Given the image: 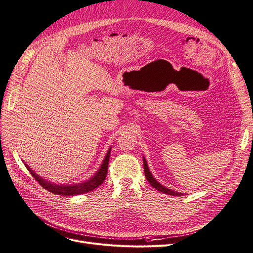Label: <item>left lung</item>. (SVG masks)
<instances>
[{
    "label": "left lung",
    "instance_id": "obj_1",
    "mask_svg": "<svg viewBox=\"0 0 253 253\" xmlns=\"http://www.w3.org/2000/svg\"><path fill=\"white\" fill-rule=\"evenodd\" d=\"M143 167H144L145 178L147 179V181L150 182V184H151L154 188H156L157 190H159V191H162V193H164V194L170 195V196H182V195H183V194H181V193H177V191H173V190H171V189H169V188H168V187H165V186L161 185L160 183L153 177L152 172H151L150 169H149V167H147V163H146V160H145L144 157H143Z\"/></svg>",
    "mask_w": 253,
    "mask_h": 253
}]
</instances>
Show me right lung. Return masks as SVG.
Returning a JSON list of instances; mask_svg holds the SVG:
<instances>
[{"instance_id":"obj_1","label":"right lung","mask_w":253,"mask_h":253,"mask_svg":"<svg viewBox=\"0 0 253 253\" xmlns=\"http://www.w3.org/2000/svg\"><path fill=\"white\" fill-rule=\"evenodd\" d=\"M110 154H111V149H109L106 157L102 161V164L100 169L97 170V172L95 175L90 178L89 180H86L84 182L82 183H77V184H72V185H58V184H54V183H51L49 181H46L45 179L41 178L39 175H37L27 164H25V167L28 169L29 172L32 175V177L36 179L40 184L46 188L47 190H49L50 193L55 194V195H59V196H75V195H82V194H85L89 193V191L97 188L100 184H102V182L106 180L107 173H108V165H109V159H110Z\"/></svg>"}]
</instances>
